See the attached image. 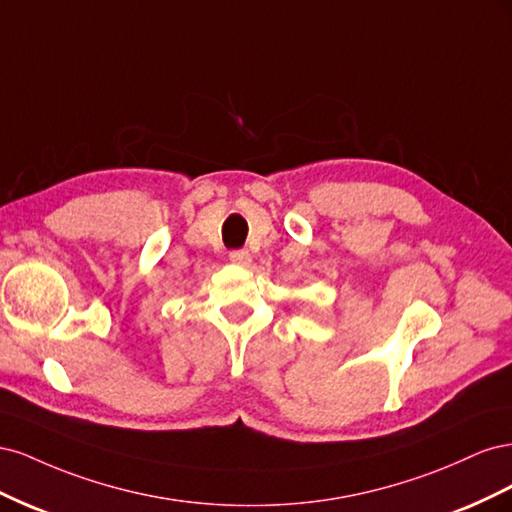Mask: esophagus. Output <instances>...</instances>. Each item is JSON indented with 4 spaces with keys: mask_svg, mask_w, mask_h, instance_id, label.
<instances>
[{
    "mask_svg": "<svg viewBox=\"0 0 512 512\" xmlns=\"http://www.w3.org/2000/svg\"><path fill=\"white\" fill-rule=\"evenodd\" d=\"M228 258H230V262H235V265H241V267H247L252 262V256H250V252H247V250L230 252Z\"/></svg>",
    "mask_w": 512,
    "mask_h": 512,
    "instance_id": "1",
    "label": "esophagus"
}]
</instances>
